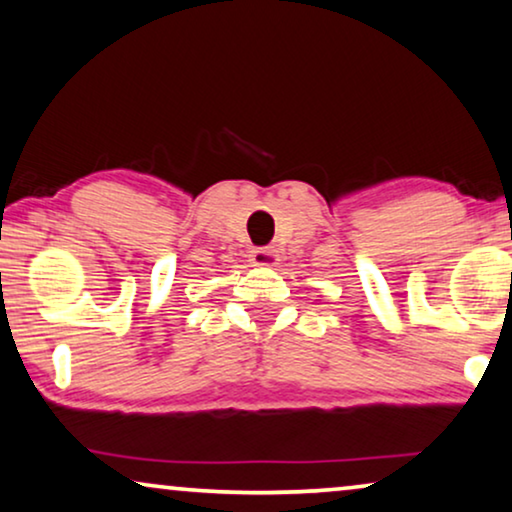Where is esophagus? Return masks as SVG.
Segmentation results:
<instances>
[{
	"label": "esophagus",
	"instance_id": "34e87169",
	"mask_svg": "<svg viewBox=\"0 0 512 512\" xmlns=\"http://www.w3.org/2000/svg\"><path fill=\"white\" fill-rule=\"evenodd\" d=\"M250 264L260 269H274L278 264V252L274 248H255L250 252Z\"/></svg>",
	"mask_w": 512,
	"mask_h": 512
}]
</instances>
